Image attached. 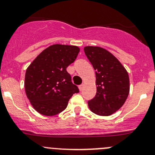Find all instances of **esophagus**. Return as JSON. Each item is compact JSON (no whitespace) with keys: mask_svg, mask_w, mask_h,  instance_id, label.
<instances>
[{"mask_svg":"<svg viewBox=\"0 0 155 155\" xmlns=\"http://www.w3.org/2000/svg\"><path fill=\"white\" fill-rule=\"evenodd\" d=\"M83 87H84V84H81V85H79V91H82V89H83Z\"/></svg>","mask_w":155,"mask_h":155,"instance_id":"obj_1","label":"esophagus"}]
</instances>
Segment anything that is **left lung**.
Here are the masks:
<instances>
[{"label":"left lung","instance_id":"obj_1","mask_svg":"<svg viewBox=\"0 0 155 155\" xmlns=\"http://www.w3.org/2000/svg\"><path fill=\"white\" fill-rule=\"evenodd\" d=\"M87 57L96 71V95L88 101L93 113L108 116L121 107L130 93L128 72L118 59L98 46L84 48Z\"/></svg>","mask_w":155,"mask_h":155}]
</instances>
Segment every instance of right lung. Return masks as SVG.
I'll return each mask as SVG.
<instances>
[{
  "label": "right lung",
  "mask_w": 155,
  "mask_h": 155,
  "mask_svg": "<svg viewBox=\"0 0 155 155\" xmlns=\"http://www.w3.org/2000/svg\"><path fill=\"white\" fill-rule=\"evenodd\" d=\"M79 47L55 44L43 50L27 68L25 91L34 109L53 116L67 107L70 98L79 93L66 71L79 54Z\"/></svg>",
  "instance_id": "add662e5"
}]
</instances>
